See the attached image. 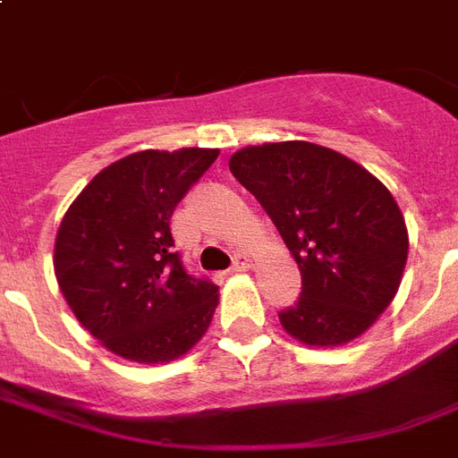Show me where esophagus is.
<instances>
[{"instance_id": "obj_1", "label": "esophagus", "mask_w": 458, "mask_h": 458, "mask_svg": "<svg viewBox=\"0 0 458 458\" xmlns=\"http://www.w3.org/2000/svg\"><path fill=\"white\" fill-rule=\"evenodd\" d=\"M251 268V259L247 254H237L233 266H230V273H244Z\"/></svg>"}]
</instances>
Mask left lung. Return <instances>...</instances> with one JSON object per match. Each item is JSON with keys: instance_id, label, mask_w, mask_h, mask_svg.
I'll return each mask as SVG.
<instances>
[{"instance_id": "1", "label": "left lung", "mask_w": 458, "mask_h": 458, "mask_svg": "<svg viewBox=\"0 0 458 458\" xmlns=\"http://www.w3.org/2000/svg\"><path fill=\"white\" fill-rule=\"evenodd\" d=\"M228 165L300 266V301L280 313L285 333L306 347L361 337L394 300L409 257L390 190L344 154L304 140L244 147Z\"/></svg>"}]
</instances>
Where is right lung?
Returning <instances> with one entry per match:
<instances>
[{
	"label": "right lung",
	"instance_id": "add662e5",
	"mask_svg": "<svg viewBox=\"0 0 458 458\" xmlns=\"http://www.w3.org/2000/svg\"><path fill=\"white\" fill-rule=\"evenodd\" d=\"M216 157L207 147L135 152L97 173L61 218V294L81 326L125 361H175L211 326L218 287L182 268L171 216Z\"/></svg>",
	"mask_w": 458,
	"mask_h": 458
}]
</instances>
